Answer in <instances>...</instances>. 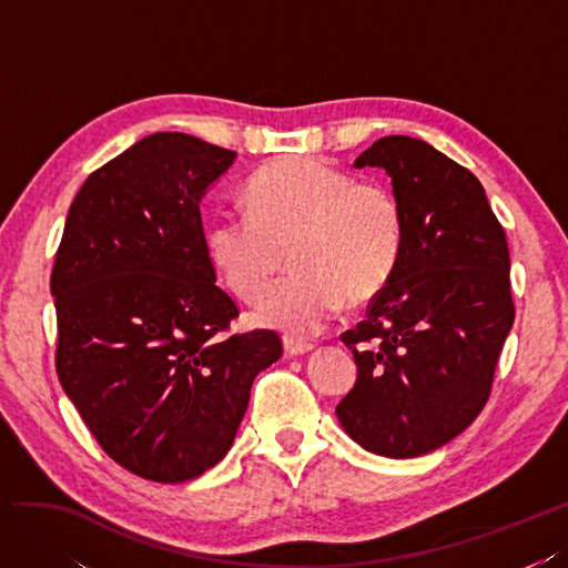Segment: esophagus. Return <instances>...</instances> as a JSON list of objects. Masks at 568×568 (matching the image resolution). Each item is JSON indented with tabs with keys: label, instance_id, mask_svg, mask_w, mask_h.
<instances>
[{
	"label": "esophagus",
	"instance_id": "esophagus-1",
	"mask_svg": "<svg viewBox=\"0 0 568 568\" xmlns=\"http://www.w3.org/2000/svg\"><path fill=\"white\" fill-rule=\"evenodd\" d=\"M283 345H285V354H287V356H300V354H306V352L314 349L312 343H304V339L290 337V335L283 339Z\"/></svg>",
	"mask_w": 568,
	"mask_h": 568
}]
</instances>
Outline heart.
<instances>
[{"instance_id": "b5f03b06", "label": "heart", "mask_w": 568, "mask_h": 568, "mask_svg": "<svg viewBox=\"0 0 568 568\" xmlns=\"http://www.w3.org/2000/svg\"><path fill=\"white\" fill-rule=\"evenodd\" d=\"M250 214L219 212L206 229L212 264L233 293L254 302L285 264L295 268L252 318L310 337L349 304L376 300L399 266L404 214L395 194L312 156L275 159L245 187Z\"/></svg>"}]
</instances>
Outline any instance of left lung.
Wrapping results in <instances>:
<instances>
[{
    "instance_id": "left-lung-1",
    "label": "left lung",
    "mask_w": 568,
    "mask_h": 568,
    "mask_svg": "<svg viewBox=\"0 0 568 568\" xmlns=\"http://www.w3.org/2000/svg\"><path fill=\"white\" fill-rule=\"evenodd\" d=\"M354 166L390 175L404 250L343 333L356 383L335 414L364 449L412 459L455 440L490 397L514 323L507 235L478 178L424 140L381 138Z\"/></svg>"
}]
</instances>
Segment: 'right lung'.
Returning <instances> with one entry per match:
<instances>
[{"label": "right lung", "mask_w": 568, "mask_h": 568, "mask_svg": "<svg viewBox=\"0 0 568 568\" xmlns=\"http://www.w3.org/2000/svg\"><path fill=\"white\" fill-rule=\"evenodd\" d=\"M235 152L154 133L88 175L52 268L57 374L106 455L154 483H185L235 440L278 333L225 335L200 202Z\"/></svg>", "instance_id": "1"}]
</instances>
